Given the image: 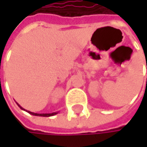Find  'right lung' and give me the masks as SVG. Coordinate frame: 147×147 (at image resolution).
I'll return each mask as SVG.
<instances>
[{
	"instance_id": "obj_1",
	"label": "right lung",
	"mask_w": 147,
	"mask_h": 147,
	"mask_svg": "<svg viewBox=\"0 0 147 147\" xmlns=\"http://www.w3.org/2000/svg\"><path fill=\"white\" fill-rule=\"evenodd\" d=\"M18 106L21 108V109H23L19 105H18ZM30 114H31V115H34V116H41V117H51V116H53V115H55L56 113H49V114H37V113H34V112H31V111H28Z\"/></svg>"
}]
</instances>
